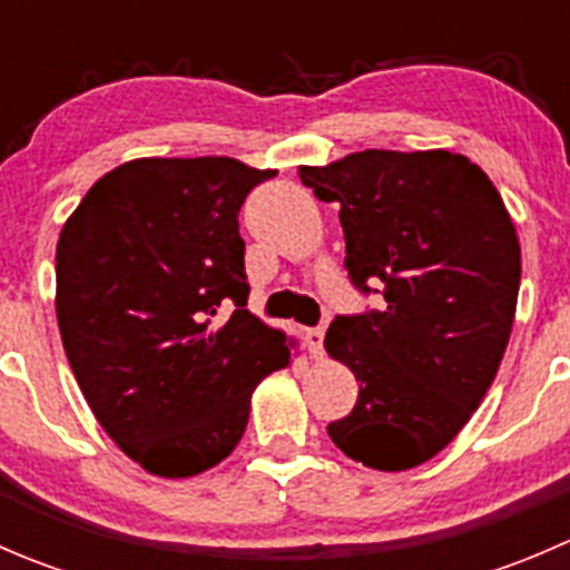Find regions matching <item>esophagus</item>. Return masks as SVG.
<instances>
[{
	"mask_svg": "<svg viewBox=\"0 0 570 570\" xmlns=\"http://www.w3.org/2000/svg\"><path fill=\"white\" fill-rule=\"evenodd\" d=\"M306 338H308V350H312L314 358H320L322 355V342H325V327H308L306 331Z\"/></svg>",
	"mask_w": 570,
	"mask_h": 570,
	"instance_id": "esophagus-1",
	"label": "esophagus"
}]
</instances>
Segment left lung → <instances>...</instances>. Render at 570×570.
<instances>
[{
    "mask_svg": "<svg viewBox=\"0 0 570 570\" xmlns=\"http://www.w3.org/2000/svg\"><path fill=\"white\" fill-rule=\"evenodd\" d=\"M301 181L342 206L350 281L366 295L375 281L386 301L327 327V355L358 381L327 435L370 469H413L461 433L497 377L521 284L515 226L480 165L444 148H366L303 165Z\"/></svg>",
    "mask_w": 570,
    "mask_h": 570,
    "instance_id": "left-lung-1",
    "label": "left lung"
}]
</instances>
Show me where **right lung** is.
Returning a JSON list of instances; mask_svg holds the SVG:
<instances>
[{
  "instance_id": "right-lung-1",
  "label": "right lung",
  "mask_w": 570,
  "mask_h": 570,
  "mask_svg": "<svg viewBox=\"0 0 570 570\" xmlns=\"http://www.w3.org/2000/svg\"><path fill=\"white\" fill-rule=\"evenodd\" d=\"M256 170L232 157L131 159L88 189L57 243V325L109 439L157 476L234 452L250 394L295 338L248 312L239 209ZM235 303L223 326L219 306Z\"/></svg>"
}]
</instances>
